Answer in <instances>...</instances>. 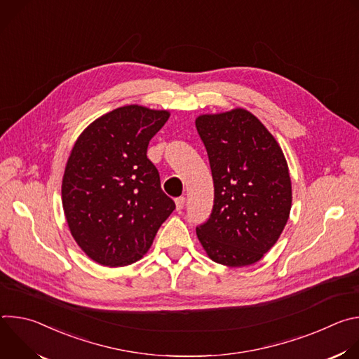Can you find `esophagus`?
I'll return each instance as SVG.
<instances>
[{"label": "esophagus", "mask_w": 359, "mask_h": 359, "mask_svg": "<svg viewBox=\"0 0 359 359\" xmlns=\"http://www.w3.org/2000/svg\"><path fill=\"white\" fill-rule=\"evenodd\" d=\"M184 201H186V197H177L176 200H175V203H176V209L177 210H182L183 208H184Z\"/></svg>", "instance_id": "1"}]
</instances>
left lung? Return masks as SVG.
Segmentation results:
<instances>
[{
	"instance_id": "obj_1",
	"label": "left lung",
	"mask_w": 359,
	"mask_h": 359,
	"mask_svg": "<svg viewBox=\"0 0 359 359\" xmlns=\"http://www.w3.org/2000/svg\"><path fill=\"white\" fill-rule=\"evenodd\" d=\"M206 146L215 204L197 238L215 263L244 267L260 262L280 238L291 212V177L281 146L244 108L196 118Z\"/></svg>"
}]
</instances>
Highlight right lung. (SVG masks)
Listing matches in <instances>:
<instances>
[{"label":"right lung","instance_id":"obj_1","mask_svg":"<svg viewBox=\"0 0 359 359\" xmlns=\"http://www.w3.org/2000/svg\"><path fill=\"white\" fill-rule=\"evenodd\" d=\"M169 116L126 105L95 119L74 143L62 177L64 215L76 244L100 266L140 260L176 208L146 156Z\"/></svg>","mask_w":359,"mask_h":359}]
</instances>
